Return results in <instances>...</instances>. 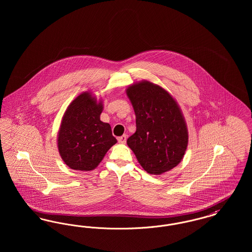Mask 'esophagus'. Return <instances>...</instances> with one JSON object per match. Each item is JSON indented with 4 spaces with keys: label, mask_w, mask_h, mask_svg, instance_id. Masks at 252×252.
I'll return each instance as SVG.
<instances>
[{
    "label": "esophagus",
    "mask_w": 252,
    "mask_h": 252,
    "mask_svg": "<svg viewBox=\"0 0 252 252\" xmlns=\"http://www.w3.org/2000/svg\"><path fill=\"white\" fill-rule=\"evenodd\" d=\"M126 139H127V135H123V136H121L118 138V142L121 143V144H126Z\"/></svg>",
    "instance_id": "34e87169"
}]
</instances>
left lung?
I'll return each mask as SVG.
<instances>
[{"mask_svg":"<svg viewBox=\"0 0 252 252\" xmlns=\"http://www.w3.org/2000/svg\"><path fill=\"white\" fill-rule=\"evenodd\" d=\"M136 115V132L126 143L148 174L176 167L188 146V129L180 106L167 91L143 80L126 89Z\"/></svg>","mask_w":252,"mask_h":252,"instance_id":"1","label":"left lung"}]
</instances>
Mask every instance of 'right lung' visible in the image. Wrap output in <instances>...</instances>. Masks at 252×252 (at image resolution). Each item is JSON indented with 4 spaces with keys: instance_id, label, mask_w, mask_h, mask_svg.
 <instances>
[{
    "instance_id": "add662e5",
    "label": "right lung",
    "mask_w": 252,
    "mask_h": 252,
    "mask_svg": "<svg viewBox=\"0 0 252 252\" xmlns=\"http://www.w3.org/2000/svg\"><path fill=\"white\" fill-rule=\"evenodd\" d=\"M103 102L91 92L77 96L66 109L58 134L63 161L73 170L91 171L117 143L108 123L100 120Z\"/></svg>"
}]
</instances>
